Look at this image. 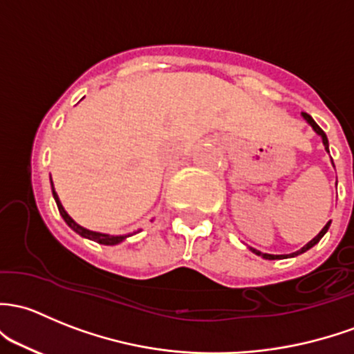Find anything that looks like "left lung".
Returning a JSON list of instances; mask_svg holds the SVG:
<instances>
[{
    "mask_svg": "<svg viewBox=\"0 0 354 354\" xmlns=\"http://www.w3.org/2000/svg\"><path fill=\"white\" fill-rule=\"evenodd\" d=\"M304 118H305V120H307L308 122V124H310L312 125V129H314L315 130V132H317L319 133V136H321L322 137V142H324V147H326V151L327 152H329V142H327V137H326V133H324V130H322L321 127H319V125L317 124H315V120H314V118H312L310 117V115H308V113H305V111H304ZM329 225H330V222H327V224L324 225V229H322L321 230V232H319L317 234V236H315L314 237V239H312L310 241V243H307V244H305L304 245V248L302 249H300V251H297V252H293V254H290V256H299V254H302V252H305V251H307V249H310L312 248V245H315V244H317L319 243V241H321L322 239V236H324V234L327 232V229H329ZM252 251H254L256 252V254H258V256H263V258H265V259H283V258H288V256H285V254H265V252H259V251H256V249H252Z\"/></svg>",
    "mask_w": 354,
    "mask_h": 354,
    "instance_id": "1",
    "label": "left lung"
}]
</instances>
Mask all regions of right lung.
<instances>
[{
  "instance_id": "obj_1",
  "label": "right lung",
  "mask_w": 354,
  "mask_h": 354,
  "mask_svg": "<svg viewBox=\"0 0 354 354\" xmlns=\"http://www.w3.org/2000/svg\"><path fill=\"white\" fill-rule=\"evenodd\" d=\"M50 185H52V180H50ZM52 195H54V200H55V203H57V208H59V214L62 215V218H64L66 224H68V225L71 227V229L74 230V232L80 234V236L86 237V239H89V241H95V243L105 244V245H113V244H118V243H122V241H124L125 237H127V236H109V234L93 232V230H88V229H84V227L77 225L76 222H74L73 218L69 217L68 212H66L64 208H62L61 202H59L57 193H55V189H54V185H52Z\"/></svg>"
}]
</instances>
